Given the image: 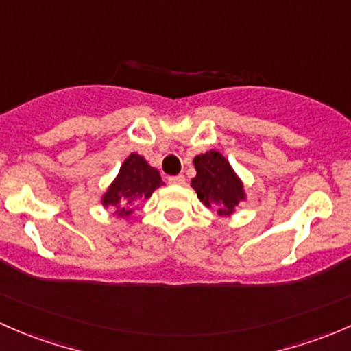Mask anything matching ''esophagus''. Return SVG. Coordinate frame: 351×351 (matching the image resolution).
Wrapping results in <instances>:
<instances>
[{"label":"esophagus","mask_w":351,"mask_h":351,"mask_svg":"<svg viewBox=\"0 0 351 351\" xmlns=\"http://www.w3.org/2000/svg\"><path fill=\"white\" fill-rule=\"evenodd\" d=\"M184 182H186V177H184L182 174L169 177V184H172V186H182Z\"/></svg>","instance_id":"esophagus-1"}]
</instances>
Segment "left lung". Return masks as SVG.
I'll return each mask as SVG.
<instances>
[{
	"label": "left lung",
	"mask_w": 351,
	"mask_h": 351,
	"mask_svg": "<svg viewBox=\"0 0 351 351\" xmlns=\"http://www.w3.org/2000/svg\"><path fill=\"white\" fill-rule=\"evenodd\" d=\"M196 177L191 186L206 206L218 204L219 215H231L238 201L245 197L243 186L231 165L219 152L211 150L194 158Z\"/></svg>",
	"instance_id": "left-lung-1"
}]
</instances>
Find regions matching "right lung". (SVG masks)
<instances>
[{"mask_svg":"<svg viewBox=\"0 0 351 351\" xmlns=\"http://www.w3.org/2000/svg\"><path fill=\"white\" fill-rule=\"evenodd\" d=\"M157 169L150 167L140 155L132 154L123 162L120 174L103 196V204L113 206L118 216H128L140 201L149 199L155 189L162 186Z\"/></svg>","mask_w":351,"mask_h":351,"instance_id":"obj_1","label":"right lung"}]
</instances>
